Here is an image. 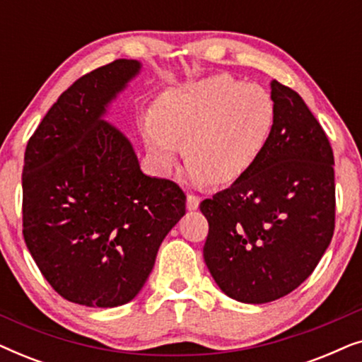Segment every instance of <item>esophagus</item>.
I'll return each mask as SVG.
<instances>
[{
  "label": "esophagus",
  "instance_id": "1",
  "mask_svg": "<svg viewBox=\"0 0 362 362\" xmlns=\"http://www.w3.org/2000/svg\"><path fill=\"white\" fill-rule=\"evenodd\" d=\"M186 206H187V209H189V211L197 209V206H199V197L194 196V194H187Z\"/></svg>",
  "mask_w": 362,
  "mask_h": 362
}]
</instances>
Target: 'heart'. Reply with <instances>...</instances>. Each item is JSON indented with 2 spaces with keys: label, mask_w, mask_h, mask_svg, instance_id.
<instances>
[{
  "label": "heart",
  "mask_w": 362,
  "mask_h": 362,
  "mask_svg": "<svg viewBox=\"0 0 362 362\" xmlns=\"http://www.w3.org/2000/svg\"><path fill=\"white\" fill-rule=\"evenodd\" d=\"M274 118V102L264 88L211 76L166 93L146 118L145 141L161 171L170 170L182 141L192 180L227 186L254 166Z\"/></svg>",
  "instance_id": "b5f03b06"
}]
</instances>
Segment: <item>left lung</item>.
Returning <instances> with one entry per match:
<instances>
[{
	"instance_id": "obj_1",
	"label": "left lung",
	"mask_w": 362,
	"mask_h": 362,
	"mask_svg": "<svg viewBox=\"0 0 362 362\" xmlns=\"http://www.w3.org/2000/svg\"><path fill=\"white\" fill-rule=\"evenodd\" d=\"M274 128L254 166L201 202L204 262L227 296L269 303L303 284L334 232V156L298 93L274 81Z\"/></svg>"
}]
</instances>
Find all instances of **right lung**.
<instances>
[{"label": "right lung", "mask_w": 362, "mask_h": 362, "mask_svg": "<svg viewBox=\"0 0 362 362\" xmlns=\"http://www.w3.org/2000/svg\"><path fill=\"white\" fill-rule=\"evenodd\" d=\"M140 69L117 59L82 76L24 153V242L49 285L77 305L113 308L135 298L186 212L181 187L146 176L128 138L103 120Z\"/></svg>", "instance_id": "right-lung-1"}]
</instances>
